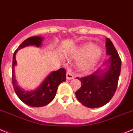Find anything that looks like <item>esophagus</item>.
Listing matches in <instances>:
<instances>
[{
	"label": "esophagus",
	"mask_w": 133,
	"mask_h": 133,
	"mask_svg": "<svg viewBox=\"0 0 133 133\" xmlns=\"http://www.w3.org/2000/svg\"><path fill=\"white\" fill-rule=\"evenodd\" d=\"M73 78H74V75H73V73H71V71H67V72H66V79L70 80Z\"/></svg>",
	"instance_id": "esophagus-1"
}]
</instances>
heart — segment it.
I'll list each match as a JSON object with an SVG mask.
<instances>
[{
	"label": "heart",
	"instance_id": "1",
	"mask_svg": "<svg viewBox=\"0 0 133 133\" xmlns=\"http://www.w3.org/2000/svg\"><path fill=\"white\" fill-rule=\"evenodd\" d=\"M103 54L102 49L91 43H85L77 48L71 56L79 60L78 66L83 71H90L97 64Z\"/></svg>",
	"mask_w": 133,
	"mask_h": 133
}]
</instances>
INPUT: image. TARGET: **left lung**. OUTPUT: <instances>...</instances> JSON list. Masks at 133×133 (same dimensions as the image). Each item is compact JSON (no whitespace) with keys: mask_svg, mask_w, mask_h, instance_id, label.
I'll use <instances>...</instances> for the list:
<instances>
[{"mask_svg":"<svg viewBox=\"0 0 133 133\" xmlns=\"http://www.w3.org/2000/svg\"><path fill=\"white\" fill-rule=\"evenodd\" d=\"M106 53L110 56L103 64L104 69H99L92 74L77 78L82 85L75 92L79 101L88 108L103 107L110 101L118 86L121 59L111 41L106 39Z\"/></svg>","mask_w":133,"mask_h":133,"instance_id":"obj_1","label":"left lung"}]
</instances>
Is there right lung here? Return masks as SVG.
Returning a JSON list of instances; mask_svg holds the SVG:
<instances>
[{
  "mask_svg": "<svg viewBox=\"0 0 133 133\" xmlns=\"http://www.w3.org/2000/svg\"><path fill=\"white\" fill-rule=\"evenodd\" d=\"M43 38L42 37H31L24 41L22 44L17 48L14 52L13 56V64H12V83L14 85V90L19 97V99L27 105L35 107H43L48 105L54 98L58 85L61 83L66 81V73L64 69L52 71L46 77L43 82L38 88L34 90H24L17 85L15 76L14 67L17 64L15 60V55L17 51L25 48L26 46L34 45L37 48L41 47L42 45Z\"/></svg>",
  "mask_w": 133,
  "mask_h": 133,
  "instance_id": "right-lung-1",
  "label": "right lung"
}]
</instances>
